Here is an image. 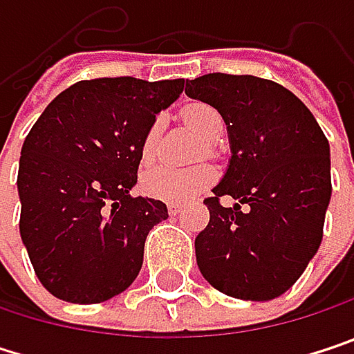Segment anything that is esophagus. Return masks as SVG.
<instances>
[{"mask_svg":"<svg viewBox=\"0 0 354 354\" xmlns=\"http://www.w3.org/2000/svg\"><path fill=\"white\" fill-rule=\"evenodd\" d=\"M168 213H170V215H180V213H182V205H180V203H170V205H168Z\"/></svg>","mask_w":354,"mask_h":354,"instance_id":"obj_1","label":"esophagus"}]
</instances>
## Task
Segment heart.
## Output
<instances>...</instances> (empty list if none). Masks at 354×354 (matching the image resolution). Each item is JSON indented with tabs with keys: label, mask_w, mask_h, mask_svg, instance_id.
Here are the masks:
<instances>
[{
	"label": "heart",
	"mask_w": 354,
	"mask_h": 354,
	"mask_svg": "<svg viewBox=\"0 0 354 354\" xmlns=\"http://www.w3.org/2000/svg\"><path fill=\"white\" fill-rule=\"evenodd\" d=\"M182 120L184 124L194 131L198 137H203L205 141H217L223 135V116L219 114V110L205 102H192L182 110ZM160 133H162V120L156 118L151 122V127L145 131L143 141H141V162L143 164H151L158 151V141H160ZM207 156H215V147L209 143L205 147ZM217 178V172L213 166L209 164H201V166H192L186 170H174V168H149L143 172L141 176V190L145 196L156 198V201H164V203H182L188 201L192 196H196L198 192H203L205 188H209Z\"/></svg>",
	"instance_id": "b5f03b06"
}]
</instances>
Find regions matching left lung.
I'll use <instances>...</instances> for the list:
<instances>
[{"label": "left lung", "mask_w": 354, "mask_h": 354, "mask_svg": "<svg viewBox=\"0 0 354 354\" xmlns=\"http://www.w3.org/2000/svg\"><path fill=\"white\" fill-rule=\"evenodd\" d=\"M190 98L219 110L232 160L205 198L209 225L196 264L221 293L266 301L283 295L318 252L332 194L330 145L314 114L287 88L254 75L186 80ZM221 196L239 203L223 207Z\"/></svg>", "instance_id": "obj_1"}]
</instances>
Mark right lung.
I'll return each mask as SVG.
<instances>
[{"mask_svg":"<svg viewBox=\"0 0 354 354\" xmlns=\"http://www.w3.org/2000/svg\"><path fill=\"white\" fill-rule=\"evenodd\" d=\"M184 80L100 77L61 92L22 145L20 236L42 287L69 304H102L139 274L162 201L131 196L141 141Z\"/></svg>","mask_w":354,"mask_h":354,"instance_id":"right-lung-1","label":"right lung"}]
</instances>
